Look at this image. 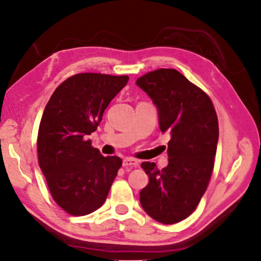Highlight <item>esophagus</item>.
I'll use <instances>...</instances> for the list:
<instances>
[{
	"label": "esophagus",
	"instance_id": "1",
	"mask_svg": "<svg viewBox=\"0 0 261 261\" xmlns=\"http://www.w3.org/2000/svg\"><path fill=\"white\" fill-rule=\"evenodd\" d=\"M138 166V161L134 158H125L123 160V167H137Z\"/></svg>",
	"mask_w": 261,
	"mask_h": 261
}]
</instances>
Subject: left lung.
Returning a JSON list of instances; mask_svg holds the SVG:
<instances>
[{
	"mask_svg": "<svg viewBox=\"0 0 261 261\" xmlns=\"http://www.w3.org/2000/svg\"><path fill=\"white\" fill-rule=\"evenodd\" d=\"M136 84L153 100L160 130L170 136L166 168L141 163L149 182L140 191V204L158 222L177 223L193 213L208 187L219 140L218 116L210 96L175 69L154 70Z\"/></svg>",
	"mask_w": 261,
	"mask_h": 261,
	"instance_id": "obj_1",
	"label": "left lung"
}]
</instances>
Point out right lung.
I'll use <instances>...</instances> for the list:
<instances>
[{
	"instance_id": "obj_1",
	"label": "right lung",
	"mask_w": 261,
	"mask_h": 261,
	"mask_svg": "<svg viewBox=\"0 0 261 261\" xmlns=\"http://www.w3.org/2000/svg\"><path fill=\"white\" fill-rule=\"evenodd\" d=\"M127 76L77 73L57 86L39 125L38 160L53 199L70 215L103 205L122 166L103 156L87 136L98 129L105 109L126 85Z\"/></svg>"
}]
</instances>
